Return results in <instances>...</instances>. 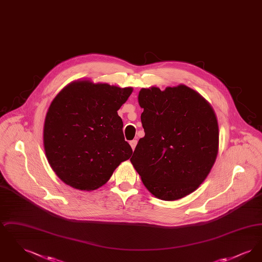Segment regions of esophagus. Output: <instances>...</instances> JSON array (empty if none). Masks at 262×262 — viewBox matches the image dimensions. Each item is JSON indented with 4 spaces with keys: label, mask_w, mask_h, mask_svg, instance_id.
Listing matches in <instances>:
<instances>
[{
    "label": "esophagus",
    "mask_w": 262,
    "mask_h": 262,
    "mask_svg": "<svg viewBox=\"0 0 262 262\" xmlns=\"http://www.w3.org/2000/svg\"><path fill=\"white\" fill-rule=\"evenodd\" d=\"M129 144H130V146H132V148H133V150H135V148H136V146H137V139L130 140V141H129Z\"/></svg>",
    "instance_id": "34e87169"
}]
</instances>
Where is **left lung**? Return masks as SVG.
<instances>
[{
    "instance_id": "8db88e82",
    "label": "left lung",
    "mask_w": 262,
    "mask_h": 262,
    "mask_svg": "<svg viewBox=\"0 0 262 262\" xmlns=\"http://www.w3.org/2000/svg\"><path fill=\"white\" fill-rule=\"evenodd\" d=\"M138 102L145 136L130 161L152 194L180 200L209 174L218 153L219 132L211 106L186 85L142 88Z\"/></svg>"
}]
</instances>
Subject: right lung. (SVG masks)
<instances>
[{
  "instance_id": "1",
  "label": "right lung",
  "mask_w": 262,
  "mask_h": 262,
  "mask_svg": "<svg viewBox=\"0 0 262 262\" xmlns=\"http://www.w3.org/2000/svg\"><path fill=\"white\" fill-rule=\"evenodd\" d=\"M132 92V88L82 80L69 84L52 101L44 124V148L64 184L94 190L132 156L117 113Z\"/></svg>"
}]
</instances>
